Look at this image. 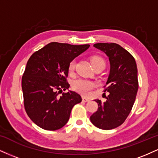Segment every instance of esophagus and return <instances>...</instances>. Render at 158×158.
<instances>
[{"instance_id": "obj_1", "label": "esophagus", "mask_w": 158, "mask_h": 158, "mask_svg": "<svg viewBox=\"0 0 158 158\" xmlns=\"http://www.w3.org/2000/svg\"><path fill=\"white\" fill-rule=\"evenodd\" d=\"M82 101H83V102H88V101H90V99H88V98H87V97H82Z\"/></svg>"}]
</instances>
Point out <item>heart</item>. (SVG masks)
<instances>
[{
    "mask_svg": "<svg viewBox=\"0 0 158 158\" xmlns=\"http://www.w3.org/2000/svg\"><path fill=\"white\" fill-rule=\"evenodd\" d=\"M90 62L94 68L95 66L99 64H105V61L103 60L102 58L98 56H94L90 58ZM76 62L75 61H72L69 64L68 70L70 73L73 72L75 69ZM95 86L94 82L88 80H85V79H78L76 80L73 83V89L78 93L82 94L84 96H88L91 90Z\"/></svg>",
    "mask_w": 158,
    "mask_h": 158,
    "instance_id": "b5f03b06",
    "label": "heart"
}]
</instances>
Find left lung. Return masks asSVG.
<instances>
[{"label": "left lung", "mask_w": 158, "mask_h": 158, "mask_svg": "<svg viewBox=\"0 0 158 158\" xmlns=\"http://www.w3.org/2000/svg\"><path fill=\"white\" fill-rule=\"evenodd\" d=\"M94 47L109 59L110 73L104 86V92L109 94L104 102L96 99L98 109L90 119L100 129H113L125 122L135 103L138 90L137 64L130 52L115 43H97Z\"/></svg>", "instance_id": "left-lung-1"}]
</instances>
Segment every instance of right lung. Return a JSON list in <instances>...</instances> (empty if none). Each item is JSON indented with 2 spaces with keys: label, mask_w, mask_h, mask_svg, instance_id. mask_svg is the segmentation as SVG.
Masks as SVG:
<instances>
[{
  "label": "right lung",
  "mask_w": 158,
  "mask_h": 158,
  "mask_svg": "<svg viewBox=\"0 0 158 158\" xmlns=\"http://www.w3.org/2000/svg\"><path fill=\"white\" fill-rule=\"evenodd\" d=\"M89 44L72 45L51 42L34 52L27 63L21 87L27 115L40 128L55 131L68 123L76 104L81 102L79 94L68 89V66L85 52Z\"/></svg>",
  "instance_id": "right-lung-1"
}]
</instances>
